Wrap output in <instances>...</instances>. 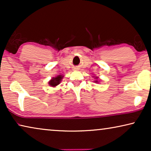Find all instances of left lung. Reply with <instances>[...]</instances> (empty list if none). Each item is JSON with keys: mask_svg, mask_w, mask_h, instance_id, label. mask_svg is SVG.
<instances>
[{"mask_svg": "<svg viewBox=\"0 0 151 151\" xmlns=\"http://www.w3.org/2000/svg\"><path fill=\"white\" fill-rule=\"evenodd\" d=\"M93 77L95 78V80H94V81H93L95 83H99V82H98V77H96V76H93Z\"/></svg>", "mask_w": 151, "mask_h": 151, "instance_id": "left-lung-1", "label": "left lung"}]
</instances>
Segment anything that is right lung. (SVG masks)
<instances>
[{"mask_svg":"<svg viewBox=\"0 0 151 151\" xmlns=\"http://www.w3.org/2000/svg\"><path fill=\"white\" fill-rule=\"evenodd\" d=\"M64 76L63 75H58L56 77H53L49 81V85L51 87H55L60 83Z\"/></svg>","mask_w":151,"mask_h":151,"instance_id":"obj_1","label":"right lung"}]
</instances>
